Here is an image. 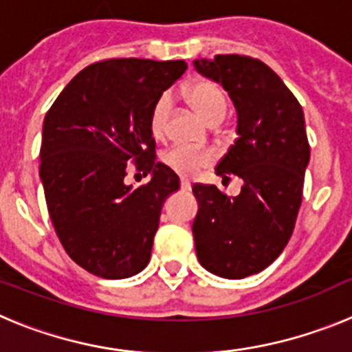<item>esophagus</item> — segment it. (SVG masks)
Returning a JSON list of instances; mask_svg holds the SVG:
<instances>
[{
  "label": "esophagus",
  "mask_w": 352,
  "mask_h": 352,
  "mask_svg": "<svg viewBox=\"0 0 352 352\" xmlns=\"http://www.w3.org/2000/svg\"><path fill=\"white\" fill-rule=\"evenodd\" d=\"M179 188H182V190H190V183L186 182V179H182V182H179Z\"/></svg>",
  "instance_id": "1"
}]
</instances>
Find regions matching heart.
<instances>
[{
	"mask_svg": "<svg viewBox=\"0 0 352 352\" xmlns=\"http://www.w3.org/2000/svg\"><path fill=\"white\" fill-rule=\"evenodd\" d=\"M185 98L208 125H219L226 118V91L213 80H195L188 84L185 88ZM170 111H173V96L170 93H164L155 102L149 114V132L155 139H162L166 135ZM211 160H213V155L208 149L185 148V146H174L162 155L164 166L183 178H194L203 167L210 166Z\"/></svg>",
	"mask_w": 352,
	"mask_h": 352,
	"instance_id": "1",
	"label": "heart"
}]
</instances>
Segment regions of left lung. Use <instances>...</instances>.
I'll use <instances>...</instances> for the list:
<instances>
[{"instance_id":"1","label":"left lung","mask_w":352,"mask_h":352,"mask_svg":"<svg viewBox=\"0 0 352 352\" xmlns=\"http://www.w3.org/2000/svg\"><path fill=\"white\" fill-rule=\"evenodd\" d=\"M194 67L222 84L238 114V139L214 173L243 182L236 197L214 185L192 186L199 204L192 223L195 252L204 270L238 280L268 268L292 234L310 162L303 109L259 60L220 54L195 60Z\"/></svg>"}]
</instances>
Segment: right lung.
<instances>
[{
  "instance_id": "obj_1",
  "label": "right lung",
  "mask_w": 352,
  "mask_h": 352,
  "mask_svg": "<svg viewBox=\"0 0 352 352\" xmlns=\"http://www.w3.org/2000/svg\"><path fill=\"white\" fill-rule=\"evenodd\" d=\"M185 61L118 58L80 70L45 114L40 179L49 217L74 263L102 278L148 266L160 211L179 178L157 162L149 114ZM135 160L150 182L124 183Z\"/></svg>"
}]
</instances>
